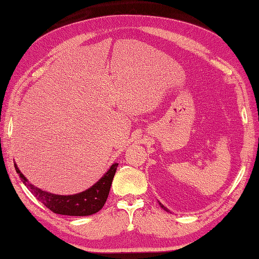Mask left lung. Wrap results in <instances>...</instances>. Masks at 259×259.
<instances>
[{"instance_id": "1", "label": "left lung", "mask_w": 259, "mask_h": 259, "mask_svg": "<svg viewBox=\"0 0 259 259\" xmlns=\"http://www.w3.org/2000/svg\"><path fill=\"white\" fill-rule=\"evenodd\" d=\"M159 204H160V206H161V207H162L163 209H165V211H167V212H169V209H168L167 207H165V206H163V205H162V204H161L160 202H159Z\"/></svg>"}]
</instances>
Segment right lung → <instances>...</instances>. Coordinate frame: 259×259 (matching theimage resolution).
I'll list each match as a JSON object with an SVG mask.
<instances>
[{"label": "right lung", "mask_w": 259, "mask_h": 259, "mask_svg": "<svg viewBox=\"0 0 259 259\" xmlns=\"http://www.w3.org/2000/svg\"><path fill=\"white\" fill-rule=\"evenodd\" d=\"M117 167H118L117 162L111 164L108 171L102 176L98 182L83 192L73 195H57L33 186L19 170L18 165L14 163V168L22 183L39 202H41L54 213L71 217H87L100 211L108 198Z\"/></svg>", "instance_id": "1"}]
</instances>
